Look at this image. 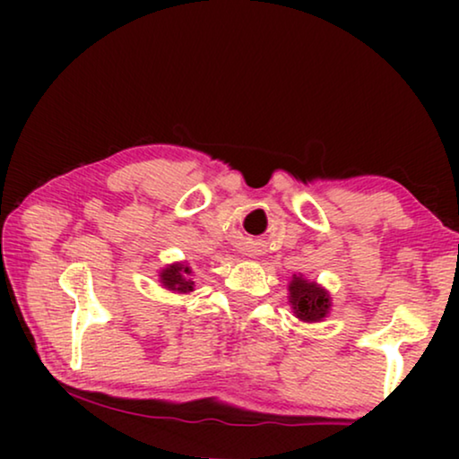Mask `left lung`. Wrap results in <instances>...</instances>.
<instances>
[{"mask_svg":"<svg viewBox=\"0 0 459 459\" xmlns=\"http://www.w3.org/2000/svg\"><path fill=\"white\" fill-rule=\"evenodd\" d=\"M290 303L297 317L303 322H319L330 309L328 292L317 288L313 281L297 278V275L290 281Z\"/></svg>","mask_w":459,"mask_h":459,"instance_id":"obj_1","label":"left lung"}]
</instances>
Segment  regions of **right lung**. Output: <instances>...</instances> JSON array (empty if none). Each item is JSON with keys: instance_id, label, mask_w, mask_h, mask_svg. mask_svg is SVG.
<instances>
[{"instance_id": "obj_1", "label": "right lung", "mask_w": 459, "mask_h": 459, "mask_svg": "<svg viewBox=\"0 0 459 459\" xmlns=\"http://www.w3.org/2000/svg\"><path fill=\"white\" fill-rule=\"evenodd\" d=\"M190 273H192V269L186 265H169L167 269H162V273H160L162 286H167L169 290L190 292V290H194V281L187 280V275Z\"/></svg>"}]
</instances>
